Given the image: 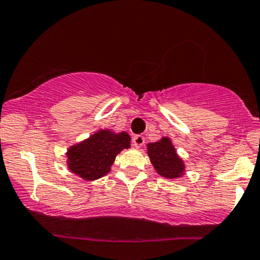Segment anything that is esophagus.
<instances>
[{
    "mask_svg": "<svg viewBox=\"0 0 260 260\" xmlns=\"http://www.w3.org/2000/svg\"><path fill=\"white\" fill-rule=\"evenodd\" d=\"M133 145H135L136 148H141L142 145H143L145 143V138L143 136L138 135V136H135L133 137Z\"/></svg>",
    "mask_w": 260,
    "mask_h": 260,
    "instance_id": "1",
    "label": "esophagus"
}]
</instances>
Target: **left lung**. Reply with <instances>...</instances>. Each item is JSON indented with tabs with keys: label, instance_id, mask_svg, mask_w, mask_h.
Masks as SVG:
<instances>
[{
	"label": "left lung",
	"instance_id": "obj_1",
	"mask_svg": "<svg viewBox=\"0 0 260 260\" xmlns=\"http://www.w3.org/2000/svg\"><path fill=\"white\" fill-rule=\"evenodd\" d=\"M150 162L159 175L167 179H176L184 175L185 164L168 137L147 145Z\"/></svg>",
	"mask_w": 260,
	"mask_h": 260
}]
</instances>
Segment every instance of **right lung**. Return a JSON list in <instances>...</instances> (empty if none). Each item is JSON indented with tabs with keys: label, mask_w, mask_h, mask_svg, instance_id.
Instances as JSON below:
<instances>
[{
	"label": "right lung",
	"mask_w": 260,
	"mask_h": 260,
	"mask_svg": "<svg viewBox=\"0 0 260 260\" xmlns=\"http://www.w3.org/2000/svg\"><path fill=\"white\" fill-rule=\"evenodd\" d=\"M131 147L127 132L101 129L68 149V168L84 180H98L110 173L117 154Z\"/></svg>",
	"instance_id": "add662e5"
}]
</instances>
